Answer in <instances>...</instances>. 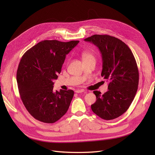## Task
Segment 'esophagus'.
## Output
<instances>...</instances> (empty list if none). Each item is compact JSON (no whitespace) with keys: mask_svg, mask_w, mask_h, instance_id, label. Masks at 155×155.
I'll return each mask as SVG.
<instances>
[{"mask_svg":"<svg viewBox=\"0 0 155 155\" xmlns=\"http://www.w3.org/2000/svg\"><path fill=\"white\" fill-rule=\"evenodd\" d=\"M85 92V90H83V89H78V90L76 91V93H81V92Z\"/></svg>","mask_w":155,"mask_h":155,"instance_id":"1","label":"esophagus"}]
</instances>
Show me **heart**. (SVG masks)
<instances>
[{"label": "heart", "instance_id": "b5f03b06", "mask_svg": "<svg viewBox=\"0 0 155 155\" xmlns=\"http://www.w3.org/2000/svg\"><path fill=\"white\" fill-rule=\"evenodd\" d=\"M81 57L82 59L84 61H87L88 59H94V56L93 51L91 50H84L81 53Z\"/></svg>", "mask_w": 155, "mask_h": 155}]
</instances>
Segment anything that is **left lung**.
<instances>
[{
    "instance_id": "8db88e82",
    "label": "left lung",
    "mask_w": 155,
    "mask_h": 155,
    "mask_svg": "<svg viewBox=\"0 0 155 155\" xmlns=\"http://www.w3.org/2000/svg\"><path fill=\"white\" fill-rule=\"evenodd\" d=\"M96 45L102 56L101 76L109 81V91L101 95L95 91L96 101L92 110L101 118L110 120L129 109L138 90L139 72L137 61L129 46L108 35H94L85 39Z\"/></svg>"
}]
</instances>
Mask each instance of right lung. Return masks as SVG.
I'll use <instances>...</instances> for the list:
<instances>
[{
	"mask_svg": "<svg viewBox=\"0 0 155 155\" xmlns=\"http://www.w3.org/2000/svg\"><path fill=\"white\" fill-rule=\"evenodd\" d=\"M79 42L45 40L22 55L17 72L18 92L26 110L35 119L53 124L67 112L74 92H54L53 81L61 73L66 55Z\"/></svg>",
	"mask_w": 155,
	"mask_h": 155,
	"instance_id": "obj_1",
	"label": "right lung"
}]
</instances>
